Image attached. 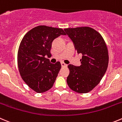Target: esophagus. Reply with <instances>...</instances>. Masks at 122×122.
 <instances>
[{"mask_svg": "<svg viewBox=\"0 0 122 122\" xmlns=\"http://www.w3.org/2000/svg\"><path fill=\"white\" fill-rule=\"evenodd\" d=\"M61 66L62 67H67V65L66 64H65L64 62H61Z\"/></svg>", "mask_w": 122, "mask_h": 122, "instance_id": "obj_1", "label": "esophagus"}]
</instances>
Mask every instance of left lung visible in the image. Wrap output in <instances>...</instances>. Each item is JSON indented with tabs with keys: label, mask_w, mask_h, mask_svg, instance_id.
<instances>
[{
	"label": "left lung",
	"mask_w": 122,
	"mask_h": 122,
	"mask_svg": "<svg viewBox=\"0 0 122 122\" xmlns=\"http://www.w3.org/2000/svg\"><path fill=\"white\" fill-rule=\"evenodd\" d=\"M72 41L78 54L82 55L81 65L68 66L70 73L67 83L79 93L90 92L100 82L108 64V52L101 34L90 27L64 29Z\"/></svg>",
	"instance_id": "8db88e82"
}]
</instances>
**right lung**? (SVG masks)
<instances>
[{
    "instance_id": "add662e5",
    "label": "right lung",
    "mask_w": 122,
    "mask_h": 122,
    "mask_svg": "<svg viewBox=\"0 0 122 122\" xmlns=\"http://www.w3.org/2000/svg\"><path fill=\"white\" fill-rule=\"evenodd\" d=\"M61 35V28L38 26L25 34L19 48L17 62L23 80L37 93H44L53 86L61 67L59 61L52 64L45 56H52V43Z\"/></svg>"
}]
</instances>
